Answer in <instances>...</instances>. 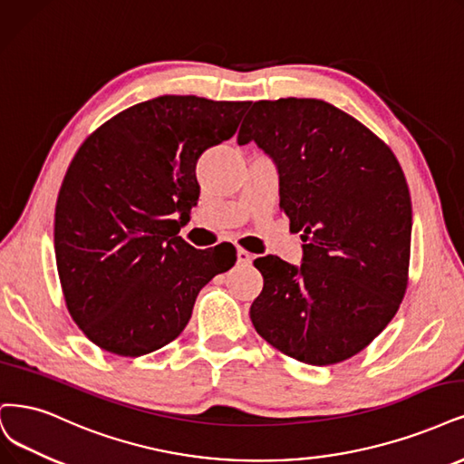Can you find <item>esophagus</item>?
I'll use <instances>...</instances> for the list:
<instances>
[{"label":"esophagus","instance_id":"obj_1","mask_svg":"<svg viewBox=\"0 0 464 464\" xmlns=\"http://www.w3.org/2000/svg\"><path fill=\"white\" fill-rule=\"evenodd\" d=\"M236 255H237V263L239 265H249L253 261V255L249 251H246V249H237Z\"/></svg>","mask_w":464,"mask_h":464}]
</instances>
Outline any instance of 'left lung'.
I'll return each instance as SVG.
<instances>
[{"label":"left lung","mask_w":464,"mask_h":464,"mask_svg":"<svg viewBox=\"0 0 464 464\" xmlns=\"http://www.w3.org/2000/svg\"><path fill=\"white\" fill-rule=\"evenodd\" d=\"M275 161L280 209L301 232L303 263L255 259L263 292L251 323L301 362L357 355L384 330L409 282L412 209L393 151L357 119L323 100L255 102L237 143Z\"/></svg>","instance_id":"1"}]
</instances>
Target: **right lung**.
Masks as SVG:
<instances>
[{
  "label": "right lung",
  "instance_id": "obj_1",
  "mask_svg": "<svg viewBox=\"0 0 464 464\" xmlns=\"http://www.w3.org/2000/svg\"><path fill=\"white\" fill-rule=\"evenodd\" d=\"M249 102L161 95L90 134L63 179L55 261L67 309L98 347L140 357L177 340L234 246L179 236L198 203L199 155L230 140Z\"/></svg>",
  "mask_w": 464,
  "mask_h": 464
}]
</instances>
